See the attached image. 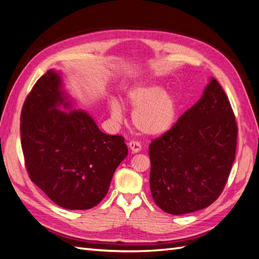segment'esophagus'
<instances>
[{
    "label": "esophagus",
    "mask_w": 259,
    "mask_h": 259,
    "mask_svg": "<svg viewBox=\"0 0 259 259\" xmlns=\"http://www.w3.org/2000/svg\"><path fill=\"white\" fill-rule=\"evenodd\" d=\"M129 148H130L132 152L137 153L141 150V144H140V142H138V141H130L129 142Z\"/></svg>",
    "instance_id": "1"
}]
</instances>
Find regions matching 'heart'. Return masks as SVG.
<instances>
[{
    "label": "heart",
    "instance_id": "1",
    "mask_svg": "<svg viewBox=\"0 0 259 259\" xmlns=\"http://www.w3.org/2000/svg\"><path fill=\"white\" fill-rule=\"evenodd\" d=\"M125 101L135 109L132 121L143 135L161 136L176 123L178 97L174 93L164 90L161 83L153 81L135 83L125 92ZM109 108L113 119H122V106L118 100H111Z\"/></svg>",
    "mask_w": 259,
    "mask_h": 259
}]
</instances>
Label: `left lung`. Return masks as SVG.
<instances>
[{"instance_id":"obj_1","label":"left lung","mask_w":259,"mask_h":259,"mask_svg":"<svg viewBox=\"0 0 259 259\" xmlns=\"http://www.w3.org/2000/svg\"><path fill=\"white\" fill-rule=\"evenodd\" d=\"M237 132L231 102L212 78L200 100L150 143V190L155 204L181 215L218 200L235 160Z\"/></svg>"}]
</instances>
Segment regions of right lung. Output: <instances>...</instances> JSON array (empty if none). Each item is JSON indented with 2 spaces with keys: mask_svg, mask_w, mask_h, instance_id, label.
Returning a JSON list of instances; mask_svg holds the SVG:
<instances>
[{
  "mask_svg": "<svg viewBox=\"0 0 259 259\" xmlns=\"http://www.w3.org/2000/svg\"><path fill=\"white\" fill-rule=\"evenodd\" d=\"M70 108L62 79L48 70L36 81L21 112V143L29 179L67 209H88L101 202L117 166L127 157L121 136L101 132L94 119Z\"/></svg>",
  "mask_w": 259,
  "mask_h": 259,
  "instance_id": "1",
  "label": "right lung"
}]
</instances>
